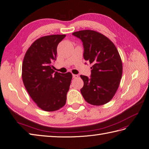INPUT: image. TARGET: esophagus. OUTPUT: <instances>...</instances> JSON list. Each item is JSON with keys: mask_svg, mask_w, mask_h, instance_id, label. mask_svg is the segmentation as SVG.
I'll return each instance as SVG.
<instances>
[{"mask_svg": "<svg viewBox=\"0 0 149 149\" xmlns=\"http://www.w3.org/2000/svg\"><path fill=\"white\" fill-rule=\"evenodd\" d=\"M79 77V76L78 74H73V78L74 79L78 78Z\"/></svg>", "mask_w": 149, "mask_h": 149, "instance_id": "esophagus-1", "label": "esophagus"}]
</instances>
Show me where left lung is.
<instances>
[{
    "instance_id": "left-lung-1",
    "label": "left lung",
    "mask_w": 149,
    "mask_h": 149,
    "mask_svg": "<svg viewBox=\"0 0 149 149\" xmlns=\"http://www.w3.org/2000/svg\"><path fill=\"white\" fill-rule=\"evenodd\" d=\"M73 35L81 40L84 60L93 64L91 78L80 76L84 82L81 93L90 104H105L115 95L123 74V63L118 49L105 35L96 31L80 30Z\"/></svg>"
}]
</instances>
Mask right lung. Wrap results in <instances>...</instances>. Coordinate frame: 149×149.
Segmentation results:
<instances>
[{"label": "right lung", "instance_id": "right-lung-1", "mask_svg": "<svg viewBox=\"0 0 149 149\" xmlns=\"http://www.w3.org/2000/svg\"><path fill=\"white\" fill-rule=\"evenodd\" d=\"M66 35L44 36L36 40L26 51L22 63V77L25 87L36 104L45 111L63 107L72 74L55 72L58 45Z\"/></svg>", "mask_w": 149, "mask_h": 149}]
</instances>
